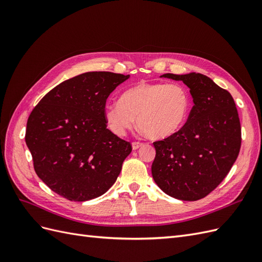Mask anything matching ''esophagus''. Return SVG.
<instances>
[{
  "label": "esophagus",
  "instance_id": "1",
  "mask_svg": "<svg viewBox=\"0 0 262 262\" xmlns=\"http://www.w3.org/2000/svg\"><path fill=\"white\" fill-rule=\"evenodd\" d=\"M143 144H144V143H142V142L136 141V142H133V143H132V148H133V149H138L139 147H141Z\"/></svg>",
  "mask_w": 262,
  "mask_h": 262
}]
</instances>
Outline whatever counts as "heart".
I'll return each mask as SVG.
<instances>
[{"label": "heart", "mask_w": 262, "mask_h": 262, "mask_svg": "<svg viewBox=\"0 0 262 262\" xmlns=\"http://www.w3.org/2000/svg\"><path fill=\"white\" fill-rule=\"evenodd\" d=\"M191 95L180 83H140L122 93L120 101L105 107L108 128L124 136L136 124L153 140L170 138L185 125Z\"/></svg>", "instance_id": "heart-1"}]
</instances>
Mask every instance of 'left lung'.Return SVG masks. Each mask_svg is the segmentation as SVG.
Here are the masks:
<instances>
[{"label": "left lung", "instance_id": "1", "mask_svg": "<svg viewBox=\"0 0 262 262\" xmlns=\"http://www.w3.org/2000/svg\"><path fill=\"white\" fill-rule=\"evenodd\" d=\"M182 81L193 107L182 128L170 138L154 142V181L165 193L196 201L215 189L237 160L242 128L235 101L226 90L200 73L162 75Z\"/></svg>", "mask_w": 262, "mask_h": 262}]
</instances>
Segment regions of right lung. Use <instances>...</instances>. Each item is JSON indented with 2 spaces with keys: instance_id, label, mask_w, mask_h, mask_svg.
I'll list each match as a JSON object with an SVG mask.
<instances>
[{
  "instance_id": "1",
  "label": "right lung",
  "mask_w": 262,
  "mask_h": 262,
  "mask_svg": "<svg viewBox=\"0 0 262 262\" xmlns=\"http://www.w3.org/2000/svg\"><path fill=\"white\" fill-rule=\"evenodd\" d=\"M129 75L86 72L47 93L30 113L25 134L35 171L70 201L104 194L117 180L132 145L109 129L106 100Z\"/></svg>"
}]
</instances>
